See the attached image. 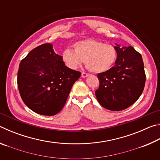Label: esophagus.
<instances>
[{
    "label": "esophagus",
    "instance_id": "1",
    "mask_svg": "<svg viewBox=\"0 0 160 160\" xmlns=\"http://www.w3.org/2000/svg\"><path fill=\"white\" fill-rule=\"evenodd\" d=\"M81 75H82V78H86V77H88V75H90V74L87 73V72H82V74H81Z\"/></svg>",
    "mask_w": 160,
    "mask_h": 160
}]
</instances>
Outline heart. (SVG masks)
<instances>
[{
  "instance_id": "1",
  "label": "heart",
  "mask_w": 160,
  "mask_h": 160,
  "mask_svg": "<svg viewBox=\"0 0 160 160\" xmlns=\"http://www.w3.org/2000/svg\"><path fill=\"white\" fill-rule=\"evenodd\" d=\"M74 51L67 48L62 53L65 64L76 70L84 61L89 70L94 72H103L109 70L116 63L118 51L115 46L93 39L75 42Z\"/></svg>"
}]
</instances>
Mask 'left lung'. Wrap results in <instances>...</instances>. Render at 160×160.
I'll return each instance as SVG.
<instances>
[{"instance_id":"obj_1","label":"left lung","mask_w":160,"mask_h":160,"mask_svg":"<svg viewBox=\"0 0 160 160\" xmlns=\"http://www.w3.org/2000/svg\"><path fill=\"white\" fill-rule=\"evenodd\" d=\"M115 47L118 51L115 66L97 74L99 86L95 95L105 109L121 111L138 99L146 76L141 54L132 47Z\"/></svg>"}]
</instances>
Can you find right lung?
<instances>
[{"label": "right lung", "mask_w": 160, "mask_h": 160, "mask_svg": "<svg viewBox=\"0 0 160 160\" xmlns=\"http://www.w3.org/2000/svg\"><path fill=\"white\" fill-rule=\"evenodd\" d=\"M80 75L66 66L52 44H44L21 61L18 72L19 92L24 103L33 112L53 116L63 108Z\"/></svg>", "instance_id": "add662e5"}]
</instances>
